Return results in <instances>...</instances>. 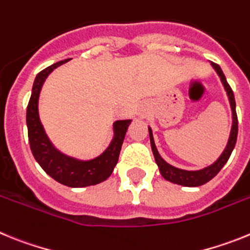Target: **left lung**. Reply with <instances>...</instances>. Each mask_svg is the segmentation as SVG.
Here are the masks:
<instances>
[{
  "mask_svg": "<svg viewBox=\"0 0 250 250\" xmlns=\"http://www.w3.org/2000/svg\"><path fill=\"white\" fill-rule=\"evenodd\" d=\"M211 66L216 71L218 76L220 77V81H222L223 86H224L227 95H228L229 104H230L231 109V119H233V123H231V130L230 135H229L228 144L225 146L224 151L222 152V155L214 161L213 164L209 165V167H205L200 170H184L179 169V167H173L170 165L169 163L161 158V155L159 154L158 149H156L155 141H154V136H152V130L149 126V136H150V144H151V150L152 154H154V158H155L156 164H158L159 170H160V174L163 175V178L167 182H171L174 184L183 185V187H200V185L205 184L209 180L214 178L216 174L219 173L222 167L227 164L228 159L230 158V154L233 151L234 146H235V143H237V136H238V118H237V111H235V99H234V94L231 87L229 86L228 81L225 79L224 74H223L222 68L219 65L211 62Z\"/></svg>",
  "mask_w": 250,
  "mask_h": 250,
  "instance_id": "left-lung-1",
  "label": "left lung"
}]
</instances>
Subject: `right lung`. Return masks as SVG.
<instances>
[{
	"label": "right lung",
	"instance_id": "right-lung-1",
	"mask_svg": "<svg viewBox=\"0 0 250 250\" xmlns=\"http://www.w3.org/2000/svg\"><path fill=\"white\" fill-rule=\"evenodd\" d=\"M70 59L54 63L39 72L34 81L32 92L28 101L26 123L28 130V141L34 158L45 170V173L60 184L70 188H85L105 182L111 175L118 164L121 145L126 135L131 120H118L112 125L114 136L111 143L100 155L90 160L72 158L55 146L46 134L39 115V98L43 83L55 68L66 63Z\"/></svg>",
	"mask_w": 250,
	"mask_h": 250
}]
</instances>
